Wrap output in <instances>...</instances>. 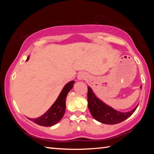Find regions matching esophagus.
I'll return each instance as SVG.
<instances>
[{
	"label": "esophagus",
	"instance_id": "obj_1",
	"mask_svg": "<svg viewBox=\"0 0 154 154\" xmlns=\"http://www.w3.org/2000/svg\"><path fill=\"white\" fill-rule=\"evenodd\" d=\"M77 78L79 80H84L85 78H86V74L84 73V72H79V75H78Z\"/></svg>",
	"mask_w": 154,
	"mask_h": 154
}]
</instances>
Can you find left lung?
Returning a JSON list of instances; mask_svg holds the SVG:
<instances>
[{"mask_svg":"<svg viewBox=\"0 0 154 154\" xmlns=\"http://www.w3.org/2000/svg\"><path fill=\"white\" fill-rule=\"evenodd\" d=\"M88 108L93 118L106 124H116L124 121L134 113L138 106L128 112L117 111L96 97L89 86L88 87Z\"/></svg>","mask_w":154,"mask_h":154,"instance_id":"left-lung-1","label":"left lung"}]
</instances>
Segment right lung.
I'll use <instances>...</instances> for the list:
<instances>
[{
  "label": "right lung",
  "mask_w": 154,
  "mask_h": 154,
  "mask_svg": "<svg viewBox=\"0 0 154 154\" xmlns=\"http://www.w3.org/2000/svg\"><path fill=\"white\" fill-rule=\"evenodd\" d=\"M28 59L29 56L28 57L26 61ZM74 83V81H71L65 85L55 103L43 116L37 118H28V119L42 126H51L58 123L64 116L66 110V98L68 93L73 87Z\"/></svg>",
  "instance_id": "right-lung-1"
}]
</instances>
